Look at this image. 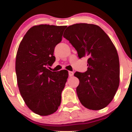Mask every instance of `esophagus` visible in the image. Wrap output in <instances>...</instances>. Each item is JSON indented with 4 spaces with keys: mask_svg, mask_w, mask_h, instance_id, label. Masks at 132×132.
Returning a JSON list of instances; mask_svg holds the SVG:
<instances>
[{
    "mask_svg": "<svg viewBox=\"0 0 132 132\" xmlns=\"http://www.w3.org/2000/svg\"><path fill=\"white\" fill-rule=\"evenodd\" d=\"M74 75V72L72 71H69V76H72Z\"/></svg>",
    "mask_w": 132,
    "mask_h": 132,
    "instance_id": "1",
    "label": "esophagus"
}]
</instances>
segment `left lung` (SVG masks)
<instances>
[{
    "instance_id": "left-lung-1",
    "label": "left lung",
    "mask_w": 132,
    "mask_h": 132,
    "mask_svg": "<svg viewBox=\"0 0 132 132\" xmlns=\"http://www.w3.org/2000/svg\"><path fill=\"white\" fill-rule=\"evenodd\" d=\"M79 58L87 57V70L76 72L79 80L76 88L82 105L90 110L107 107L116 95L120 82V64L117 51L109 36L94 24L76 23L64 31Z\"/></svg>"
}]
</instances>
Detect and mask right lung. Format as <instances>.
Instances as JSON below:
<instances>
[{"mask_svg": "<svg viewBox=\"0 0 132 132\" xmlns=\"http://www.w3.org/2000/svg\"><path fill=\"white\" fill-rule=\"evenodd\" d=\"M66 26L35 25L30 28L20 43L15 71L19 89L27 107L42 116L58 109L68 71H51L47 67L55 61L53 53L61 42Z\"/></svg>", "mask_w": 132, "mask_h": 132, "instance_id": "obj_1", "label": "right lung"}]
</instances>
